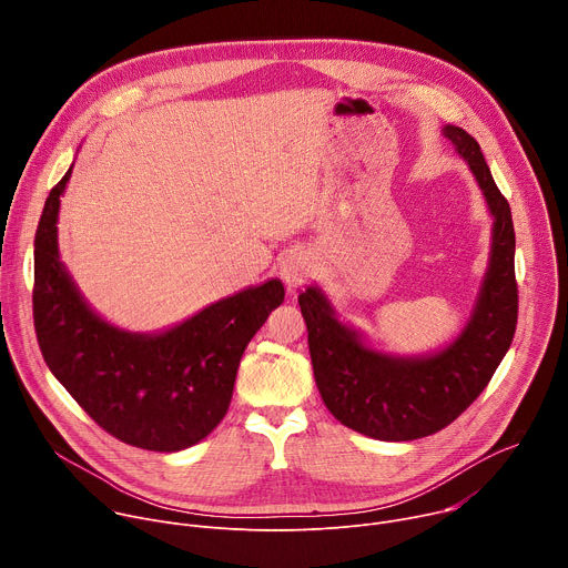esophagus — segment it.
Wrapping results in <instances>:
<instances>
[{
	"label": "esophagus",
	"instance_id": "34e87169",
	"mask_svg": "<svg viewBox=\"0 0 568 568\" xmlns=\"http://www.w3.org/2000/svg\"><path fill=\"white\" fill-rule=\"evenodd\" d=\"M312 272H314V265H312L307 252H303V250H292L281 261V278L285 281V285L290 290L303 285L312 276Z\"/></svg>",
	"mask_w": 568,
	"mask_h": 568
}]
</instances>
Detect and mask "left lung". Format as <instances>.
<instances>
[{"mask_svg": "<svg viewBox=\"0 0 568 568\" xmlns=\"http://www.w3.org/2000/svg\"><path fill=\"white\" fill-rule=\"evenodd\" d=\"M443 132L465 156L495 215L490 270L460 337L438 355L395 359L366 348L355 331L337 321L316 287L298 294L323 402L342 425L377 440H416L452 425L488 386L517 331L510 204L474 136L456 125H445Z\"/></svg>", "mask_w": 568, "mask_h": 568, "instance_id": "1", "label": "left lung"}]
</instances>
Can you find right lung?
I'll return each mask as SVG.
<instances>
[{
	"instance_id": "right-lung-1",
	"label": "right lung",
	"mask_w": 568,
	"mask_h": 568,
	"mask_svg": "<svg viewBox=\"0 0 568 568\" xmlns=\"http://www.w3.org/2000/svg\"><path fill=\"white\" fill-rule=\"evenodd\" d=\"M69 175L51 189L36 231L33 326L42 357L110 436L150 452L186 449L226 416L242 353L283 303V283L222 298L164 335L110 326L58 261L55 222Z\"/></svg>"
}]
</instances>
